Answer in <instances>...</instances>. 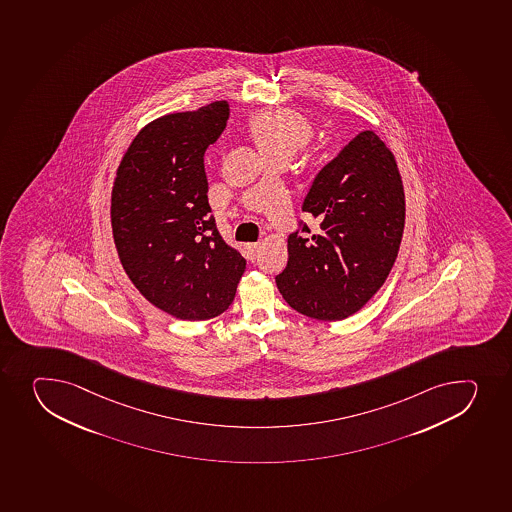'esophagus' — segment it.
Listing matches in <instances>:
<instances>
[{
  "mask_svg": "<svg viewBox=\"0 0 512 512\" xmlns=\"http://www.w3.org/2000/svg\"><path fill=\"white\" fill-rule=\"evenodd\" d=\"M259 248H260L259 242L247 243V245H245V250H247L248 259H250V260L257 259V255H259Z\"/></svg>",
  "mask_w": 512,
  "mask_h": 512,
  "instance_id": "obj_1",
  "label": "esophagus"
}]
</instances>
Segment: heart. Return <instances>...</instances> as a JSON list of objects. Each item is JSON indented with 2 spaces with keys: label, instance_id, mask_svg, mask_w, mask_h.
Wrapping results in <instances>:
<instances>
[{
  "label": "heart",
  "instance_id": "b5f03b06",
  "mask_svg": "<svg viewBox=\"0 0 512 512\" xmlns=\"http://www.w3.org/2000/svg\"><path fill=\"white\" fill-rule=\"evenodd\" d=\"M250 130L265 155L295 153L312 137L309 122L292 110L259 113L253 117Z\"/></svg>",
  "mask_w": 512,
  "mask_h": 512
}]
</instances>
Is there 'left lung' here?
I'll list each match as a JSON object with an SVG mask.
<instances>
[{
  "label": "left lung",
  "instance_id": "left-lung-1",
  "mask_svg": "<svg viewBox=\"0 0 512 512\" xmlns=\"http://www.w3.org/2000/svg\"><path fill=\"white\" fill-rule=\"evenodd\" d=\"M289 235V262L275 277L285 302L317 320H342L382 287L399 252L404 188L394 155L374 132H362L315 175Z\"/></svg>",
  "mask_w": 512,
  "mask_h": 512
}]
</instances>
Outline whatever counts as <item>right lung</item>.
<instances>
[{"label":"right lung","instance_id":"obj_1","mask_svg":"<svg viewBox=\"0 0 512 512\" xmlns=\"http://www.w3.org/2000/svg\"><path fill=\"white\" fill-rule=\"evenodd\" d=\"M228 117L222 100L148 123L113 185V238L123 269L150 304L177 319L223 314L247 267L218 232L203 167Z\"/></svg>","mask_w":512,"mask_h":512}]
</instances>
